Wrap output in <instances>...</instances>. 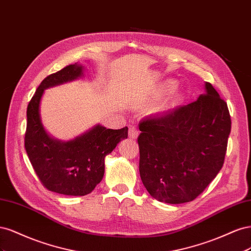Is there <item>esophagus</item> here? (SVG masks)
<instances>
[{
	"label": "esophagus",
	"mask_w": 251,
	"mask_h": 251,
	"mask_svg": "<svg viewBox=\"0 0 251 251\" xmlns=\"http://www.w3.org/2000/svg\"><path fill=\"white\" fill-rule=\"evenodd\" d=\"M138 134H139V131H138L137 126H136L135 125H133V126H131L130 127H128V136H130L131 138H133V139L137 138Z\"/></svg>",
	"instance_id": "obj_1"
}]
</instances>
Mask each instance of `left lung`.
<instances>
[{
    "label": "left lung",
    "mask_w": 251,
    "mask_h": 251,
    "mask_svg": "<svg viewBox=\"0 0 251 251\" xmlns=\"http://www.w3.org/2000/svg\"><path fill=\"white\" fill-rule=\"evenodd\" d=\"M227 103L211 83L196 101L142 118L139 173L160 202L195 200L222 169L230 134Z\"/></svg>",
    "instance_id": "obj_1"
}]
</instances>
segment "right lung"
Listing matches in <instances>:
<instances>
[{"label": "right lung", "mask_w": 251, "mask_h": 251, "mask_svg": "<svg viewBox=\"0 0 251 251\" xmlns=\"http://www.w3.org/2000/svg\"><path fill=\"white\" fill-rule=\"evenodd\" d=\"M82 66L76 63L45 78L27 108L25 149L41 183L48 191L67 196L90 194L104 174V157L127 138V126L119 130L96 126L74 140H54L44 130L40 117V101L44 90L76 79Z\"/></svg>", "instance_id": "add662e5"}]
</instances>
